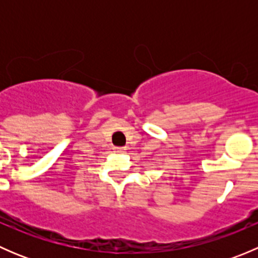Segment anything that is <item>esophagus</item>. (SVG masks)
<instances>
[{
  "label": "esophagus",
  "instance_id": "34e87169",
  "mask_svg": "<svg viewBox=\"0 0 258 258\" xmlns=\"http://www.w3.org/2000/svg\"><path fill=\"white\" fill-rule=\"evenodd\" d=\"M124 150H126V148H124V147H114V148H113L114 152H117V153L124 152Z\"/></svg>",
  "mask_w": 258,
  "mask_h": 258
}]
</instances>
